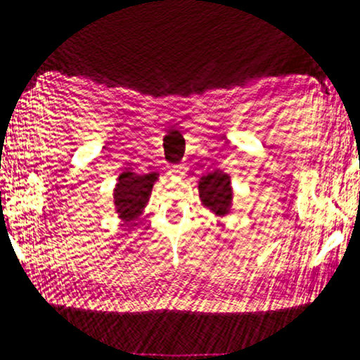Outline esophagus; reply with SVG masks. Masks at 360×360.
<instances>
[{"mask_svg":"<svg viewBox=\"0 0 360 360\" xmlns=\"http://www.w3.org/2000/svg\"><path fill=\"white\" fill-rule=\"evenodd\" d=\"M168 175L172 176V179H181V176L185 175V166H181V165L169 166V168H168Z\"/></svg>","mask_w":360,"mask_h":360,"instance_id":"34e87169","label":"esophagus"}]
</instances>
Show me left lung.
<instances>
[{
    "label": "left lung",
    "mask_w": 360,
    "mask_h": 360,
    "mask_svg": "<svg viewBox=\"0 0 360 360\" xmlns=\"http://www.w3.org/2000/svg\"><path fill=\"white\" fill-rule=\"evenodd\" d=\"M197 188H199L202 206L207 207L214 216L223 218L231 211L233 188H231L230 175L216 169L214 173H207V175L200 176Z\"/></svg>",
    "instance_id": "left-lung-1"
}]
</instances>
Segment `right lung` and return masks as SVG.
<instances>
[{"mask_svg":"<svg viewBox=\"0 0 360 360\" xmlns=\"http://www.w3.org/2000/svg\"><path fill=\"white\" fill-rule=\"evenodd\" d=\"M158 179H160L158 172L137 175L130 169H125L120 173L117 185L113 188V204L123 223H134V219L142 214Z\"/></svg>","mask_w":360,"mask_h":360,"instance_id":"obj_1","label":"right lung"}]
</instances>
